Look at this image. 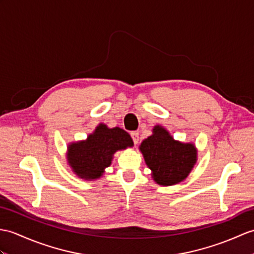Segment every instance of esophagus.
Masks as SVG:
<instances>
[{"label": "esophagus", "mask_w": 254, "mask_h": 254, "mask_svg": "<svg viewBox=\"0 0 254 254\" xmlns=\"http://www.w3.org/2000/svg\"><path fill=\"white\" fill-rule=\"evenodd\" d=\"M131 137H132V139H133V141H134V144L136 145V144L138 143V139H139V134H138V132H132V133H131Z\"/></svg>", "instance_id": "esophagus-1"}]
</instances>
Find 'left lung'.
Listing matches in <instances>:
<instances>
[{"instance_id": "8db88e82", "label": "left lung", "mask_w": 254, "mask_h": 254, "mask_svg": "<svg viewBox=\"0 0 254 254\" xmlns=\"http://www.w3.org/2000/svg\"><path fill=\"white\" fill-rule=\"evenodd\" d=\"M151 178L158 185L172 186L185 181L198 160L193 143L176 140L162 126H155L152 134L139 146Z\"/></svg>"}]
</instances>
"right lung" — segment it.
<instances>
[{
	"label": "right lung",
	"instance_id": "1",
	"mask_svg": "<svg viewBox=\"0 0 254 254\" xmlns=\"http://www.w3.org/2000/svg\"><path fill=\"white\" fill-rule=\"evenodd\" d=\"M133 145L129 134L123 128H110L99 123L86 139L68 144L67 163L78 178L95 181L105 174V169L110 167L118 150H125Z\"/></svg>",
	"mask_w": 254,
	"mask_h": 254
}]
</instances>
